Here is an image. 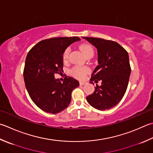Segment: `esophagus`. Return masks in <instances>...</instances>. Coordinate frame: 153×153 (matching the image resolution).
<instances>
[{
	"label": "esophagus",
	"instance_id": "esophagus-1",
	"mask_svg": "<svg viewBox=\"0 0 153 153\" xmlns=\"http://www.w3.org/2000/svg\"><path fill=\"white\" fill-rule=\"evenodd\" d=\"M85 83H86V82H79V84L82 85H85Z\"/></svg>",
	"mask_w": 153,
	"mask_h": 153
}]
</instances>
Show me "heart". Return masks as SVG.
Segmentation results:
<instances>
[{
  "instance_id": "b5f03b06",
  "label": "heart",
  "mask_w": 153,
  "mask_h": 153,
  "mask_svg": "<svg viewBox=\"0 0 153 153\" xmlns=\"http://www.w3.org/2000/svg\"><path fill=\"white\" fill-rule=\"evenodd\" d=\"M80 50L81 52L85 56H87L88 55L93 54L94 55V49H93L92 46L91 45L88 44H83L81 45L80 47ZM69 53H70V48H68L65 50V51L63 53V60L66 61L68 58V55ZM89 68L87 67H79L76 66L74 67L71 69V72L72 74L75 77H77V78L82 79L83 77L85 76V75L89 72Z\"/></svg>"
}]
</instances>
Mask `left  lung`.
<instances>
[{"mask_svg": "<svg viewBox=\"0 0 153 153\" xmlns=\"http://www.w3.org/2000/svg\"><path fill=\"white\" fill-rule=\"evenodd\" d=\"M83 38L97 50L98 65L93 71L90 83L101 81V85L96 84L94 92L86 100L95 109H109L119 103L127 90L131 71L128 52L115 42Z\"/></svg>", "mask_w": 153, "mask_h": 153, "instance_id": "left-lung-1", "label": "left lung"}]
</instances>
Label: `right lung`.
<instances>
[{"mask_svg": "<svg viewBox=\"0 0 153 153\" xmlns=\"http://www.w3.org/2000/svg\"><path fill=\"white\" fill-rule=\"evenodd\" d=\"M80 40L78 37H58L42 40L27 54L24 79L27 91L39 108L56 114L70 103L71 92L79 83L66 77L62 83L54 77L63 71V53L70 44Z\"/></svg>", "mask_w": 153, "mask_h": 153, "instance_id": "add662e5", "label": "right lung"}]
</instances>
